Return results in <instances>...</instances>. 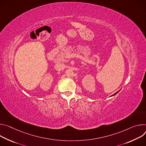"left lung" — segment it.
Returning <instances> with one entry per match:
<instances>
[{
    "label": "left lung",
    "mask_w": 146,
    "mask_h": 146,
    "mask_svg": "<svg viewBox=\"0 0 146 146\" xmlns=\"http://www.w3.org/2000/svg\"><path fill=\"white\" fill-rule=\"evenodd\" d=\"M118 92H117V93H115V94H113V95H112V96H114V95H115V94H117V93Z\"/></svg>",
    "instance_id": "1"
}]
</instances>
